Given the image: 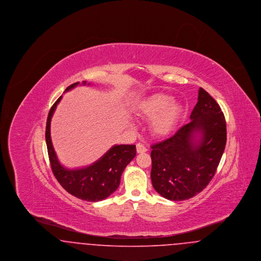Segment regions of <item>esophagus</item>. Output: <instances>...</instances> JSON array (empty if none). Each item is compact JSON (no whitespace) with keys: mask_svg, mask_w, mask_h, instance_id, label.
Returning a JSON list of instances; mask_svg holds the SVG:
<instances>
[{"mask_svg":"<svg viewBox=\"0 0 261 261\" xmlns=\"http://www.w3.org/2000/svg\"><path fill=\"white\" fill-rule=\"evenodd\" d=\"M137 152L138 153H142V152H146L148 149L143 145V144H137L136 145Z\"/></svg>","mask_w":261,"mask_h":261,"instance_id":"34e87169","label":"esophagus"}]
</instances>
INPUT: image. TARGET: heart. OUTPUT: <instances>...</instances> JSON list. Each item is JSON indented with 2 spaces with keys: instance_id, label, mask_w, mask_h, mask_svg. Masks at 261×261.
<instances>
[{
  "instance_id": "obj_1",
  "label": "heart",
  "mask_w": 261,
  "mask_h": 261,
  "mask_svg": "<svg viewBox=\"0 0 261 261\" xmlns=\"http://www.w3.org/2000/svg\"><path fill=\"white\" fill-rule=\"evenodd\" d=\"M183 107L173 101V97L156 93L143 99L138 107V114L146 119H152L151 131L155 136L170 135L183 115Z\"/></svg>"
}]
</instances>
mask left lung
<instances>
[{
	"label": "left lung",
	"mask_w": 261,
	"mask_h": 261,
	"mask_svg": "<svg viewBox=\"0 0 261 261\" xmlns=\"http://www.w3.org/2000/svg\"><path fill=\"white\" fill-rule=\"evenodd\" d=\"M190 119L173 136L151 146L152 186L170 200L191 199L207 186L226 146L223 112L202 88Z\"/></svg>",
	"instance_id": "1"
}]
</instances>
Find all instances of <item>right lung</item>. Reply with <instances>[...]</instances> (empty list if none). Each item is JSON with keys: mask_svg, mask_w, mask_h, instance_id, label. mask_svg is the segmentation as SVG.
I'll use <instances>...</instances> for the list:
<instances>
[{"mask_svg": "<svg viewBox=\"0 0 261 261\" xmlns=\"http://www.w3.org/2000/svg\"><path fill=\"white\" fill-rule=\"evenodd\" d=\"M79 82L65 89L69 91ZM86 82H83L85 85ZM89 85V84H88ZM61 96L50 108L46 126V143L53 173L62 188L70 195L87 201H99L110 197L120 184L125 167L136 156L135 145H115L109 149L99 161L87 167L67 169L59 162L50 139V119L56 111Z\"/></svg>", "mask_w": 261, "mask_h": 261, "instance_id": "1", "label": "right lung"}]
</instances>
